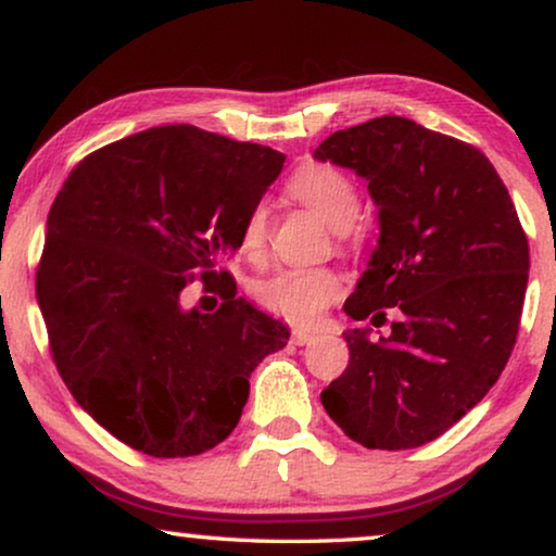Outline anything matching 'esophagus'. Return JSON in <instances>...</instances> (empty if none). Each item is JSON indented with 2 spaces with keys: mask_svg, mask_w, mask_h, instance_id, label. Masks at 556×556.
Listing matches in <instances>:
<instances>
[{
  "mask_svg": "<svg viewBox=\"0 0 556 556\" xmlns=\"http://www.w3.org/2000/svg\"><path fill=\"white\" fill-rule=\"evenodd\" d=\"M317 334L319 332L315 330H292V342L294 345H309L312 340H317Z\"/></svg>",
  "mask_w": 556,
  "mask_h": 556,
  "instance_id": "obj_1",
  "label": "esophagus"
}]
</instances>
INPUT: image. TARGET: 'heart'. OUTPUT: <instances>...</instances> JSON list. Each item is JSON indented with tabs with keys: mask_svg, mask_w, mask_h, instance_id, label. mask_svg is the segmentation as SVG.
I'll return each mask as SVG.
<instances>
[{
	"mask_svg": "<svg viewBox=\"0 0 556 556\" xmlns=\"http://www.w3.org/2000/svg\"><path fill=\"white\" fill-rule=\"evenodd\" d=\"M289 199L315 211L332 226L334 231H345L355 222L359 211V197L350 176L327 163L307 161L287 181ZM269 247V211L256 203L247 211L239 229V252L252 262H262ZM342 294V277L334 269L317 267L279 269L267 279L254 285V300L269 315H277L287 323L307 325L323 315Z\"/></svg>",
	"mask_w": 556,
	"mask_h": 556,
	"instance_id": "1",
	"label": "heart"
}]
</instances>
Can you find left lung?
<instances>
[{"instance_id": "8db88e82", "label": "left lung", "mask_w": 556, "mask_h": 556, "mask_svg": "<svg viewBox=\"0 0 556 556\" xmlns=\"http://www.w3.org/2000/svg\"><path fill=\"white\" fill-rule=\"evenodd\" d=\"M363 176L380 239L345 302L390 338L348 330L350 363L323 405L365 448H418L458 424L509 359L529 279V241L496 168L479 148L382 115L332 132L315 151Z\"/></svg>"}]
</instances>
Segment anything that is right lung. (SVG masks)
<instances>
[{
    "label": "right lung",
    "instance_id": "right-lung-1",
    "mask_svg": "<svg viewBox=\"0 0 556 556\" xmlns=\"http://www.w3.org/2000/svg\"><path fill=\"white\" fill-rule=\"evenodd\" d=\"M285 155L193 125H161L98 148L70 170L37 264L50 353L108 433L155 458L197 456L237 428L249 375L287 345L279 319L216 269ZM201 276L223 296L180 307Z\"/></svg>",
    "mask_w": 556,
    "mask_h": 556
}]
</instances>
